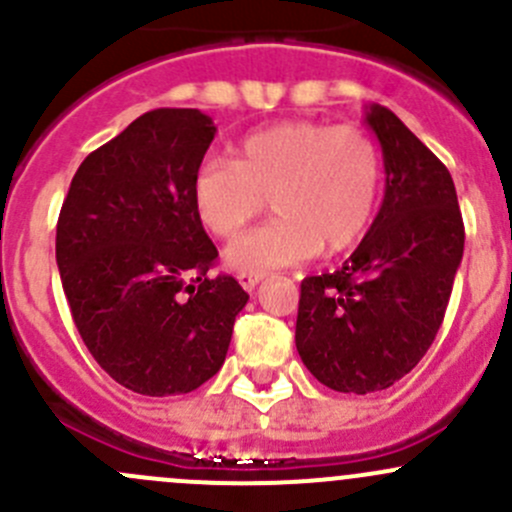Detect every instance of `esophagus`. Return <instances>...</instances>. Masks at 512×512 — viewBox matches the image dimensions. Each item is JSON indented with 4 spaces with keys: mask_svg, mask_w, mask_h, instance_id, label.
I'll list each match as a JSON object with an SVG mask.
<instances>
[{
    "mask_svg": "<svg viewBox=\"0 0 512 512\" xmlns=\"http://www.w3.org/2000/svg\"><path fill=\"white\" fill-rule=\"evenodd\" d=\"M262 277H265L262 272H240V275H237V282H240L247 292H252V289L260 285Z\"/></svg>",
    "mask_w": 512,
    "mask_h": 512,
    "instance_id": "1",
    "label": "esophagus"
}]
</instances>
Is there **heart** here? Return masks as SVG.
I'll return each mask as SVG.
<instances>
[{
  "mask_svg": "<svg viewBox=\"0 0 512 512\" xmlns=\"http://www.w3.org/2000/svg\"><path fill=\"white\" fill-rule=\"evenodd\" d=\"M384 183V158L366 131L289 121L255 131L235 163L208 158L190 185L198 220L215 237H232L265 203L277 218L237 237L227 262L240 272L297 265L354 245L371 225Z\"/></svg>",
  "mask_w": 512,
  "mask_h": 512,
  "instance_id": "heart-1",
  "label": "heart"
}]
</instances>
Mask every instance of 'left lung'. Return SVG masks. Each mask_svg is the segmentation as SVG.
<instances>
[{
    "mask_svg": "<svg viewBox=\"0 0 512 512\" xmlns=\"http://www.w3.org/2000/svg\"><path fill=\"white\" fill-rule=\"evenodd\" d=\"M366 123L384 153V203L339 270L302 280L294 332L314 379L342 394L389 389L423 359L466 242L446 165L386 106Z\"/></svg>",
    "mask_w": 512,
    "mask_h": 512,
    "instance_id": "1",
    "label": "left lung"
}]
</instances>
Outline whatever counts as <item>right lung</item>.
I'll return each instance as SVG.
<instances>
[{
    "mask_svg": "<svg viewBox=\"0 0 512 512\" xmlns=\"http://www.w3.org/2000/svg\"><path fill=\"white\" fill-rule=\"evenodd\" d=\"M215 138L198 108H156L86 156L56 223L71 317L103 371L143 396L188 394L223 366L250 294L210 270L218 247L193 208Z\"/></svg>",
    "mask_w": 512,
    "mask_h": 512,
    "instance_id": "1",
    "label": "right lung"
}]
</instances>
